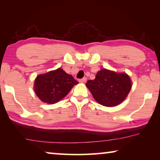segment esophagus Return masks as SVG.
<instances>
[{
  "instance_id": "1",
  "label": "esophagus",
  "mask_w": 160,
  "mask_h": 160,
  "mask_svg": "<svg viewBox=\"0 0 160 160\" xmlns=\"http://www.w3.org/2000/svg\"><path fill=\"white\" fill-rule=\"evenodd\" d=\"M87 81V78H82V79H80L79 80V82H85Z\"/></svg>"
}]
</instances>
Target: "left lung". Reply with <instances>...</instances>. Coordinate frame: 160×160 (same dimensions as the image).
<instances>
[{
  "instance_id": "1",
  "label": "left lung",
  "mask_w": 160,
  "mask_h": 160,
  "mask_svg": "<svg viewBox=\"0 0 160 160\" xmlns=\"http://www.w3.org/2000/svg\"><path fill=\"white\" fill-rule=\"evenodd\" d=\"M86 86L94 99L105 107H114L121 104L132 87L128 75L107 69H102L97 72L95 79L88 80Z\"/></svg>"
}]
</instances>
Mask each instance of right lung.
Instances as JSON below:
<instances>
[{"label": "right lung", "mask_w": 160, "mask_h": 160, "mask_svg": "<svg viewBox=\"0 0 160 160\" xmlns=\"http://www.w3.org/2000/svg\"><path fill=\"white\" fill-rule=\"evenodd\" d=\"M78 83L71 75L58 68L38 75L34 82V91L42 102L54 104L60 101Z\"/></svg>", "instance_id": "right-lung-1"}]
</instances>
